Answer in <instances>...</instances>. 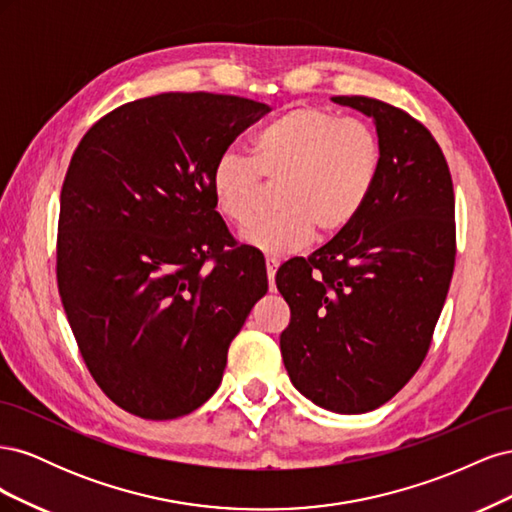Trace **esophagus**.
<instances>
[{
    "mask_svg": "<svg viewBox=\"0 0 512 512\" xmlns=\"http://www.w3.org/2000/svg\"><path fill=\"white\" fill-rule=\"evenodd\" d=\"M277 267H280V260H277V258H267V275H269V282H271V284H273V280H275Z\"/></svg>",
    "mask_w": 512,
    "mask_h": 512,
    "instance_id": "34e87169",
    "label": "esophagus"
}]
</instances>
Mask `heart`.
<instances>
[{
  "instance_id": "1",
  "label": "heart",
  "mask_w": 512,
  "mask_h": 512,
  "mask_svg": "<svg viewBox=\"0 0 512 512\" xmlns=\"http://www.w3.org/2000/svg\"><path fill=\"white\" fill-rule=\"evenodd\" d=\"M250 158L226 151L211 166L213 205L235 226L252 220L260 203V177L275 185V213L243 228L241 239L267 254L303 247L344 230L374 192L382 145L376 130L327 108L294 106L265 123L250 143Z\"/></svg>"
}]
</instances>
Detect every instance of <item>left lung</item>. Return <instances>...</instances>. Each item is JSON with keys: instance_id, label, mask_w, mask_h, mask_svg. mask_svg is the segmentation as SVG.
Here are the masks:
<instances>
[{"instance_id": "1", "label": "left lung", "mask_w": 512, "mask_h": 512, "mask_svg": "<svg viewBox=\"0 0 512 512\" xmlns=\"http://www.w3.org/2000/svg\"><path fill=\"white\" fill-rule=\"evenodd\" d=\"M371 117L382 168L361 213L275 275L290 305L280 335L292 384L316 406L363 414L421 367L455 269L451 170L421 121L386 102L335 96Z\"/></svg>"}]
</instances>
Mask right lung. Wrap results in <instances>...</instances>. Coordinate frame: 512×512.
Segmentation results:
<instances>
[{
    "label": "right lung",
    "mask_w": 512,
    "mask_h": 512,
    "mask_svg": "<svg viewBox=\"0 0 512 512\" xmlns=\"http://www.w3.org/2000/svg\"><path fill=\"white\" fill-rule=\"evenodd\" d=\"M265 113L239 96L170 91L115 108L74 151L59 297L89 374L130 414L168 421L203 406L269 288L265 258L237 247L209 183L213 162Z\"/></svg>",
    "instance_id": "1"
}]
</instances>
